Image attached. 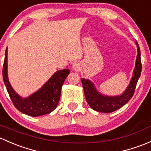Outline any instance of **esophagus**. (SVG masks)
I'll return each mask as SVG.
<instances>
[{"label":"esophagus","mask_w":151,"mask_h":151,"mask_svg":"<svg viewBox=\"0 0 151 151\" xmlns=\"http://www.w3.org/2000/svg\"><path fill=\"white\" fill-rule=\"evenodd\" d=\"M73 68L74 70L79 71L81 70V67L80 63L76 62V63H75L73 65Z\"/></svg>","instance_id":"obj_1"}]
</instances>
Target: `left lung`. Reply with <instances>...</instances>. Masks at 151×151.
I'll list each match as a JSON object with an SVG mask.
<instances>
[{
  "mask_svg": "<svg viewBox=\"0 0 151 151\" xmlns=\"http://www.w3.org/2000/svg\"><path fill=\"white\" fill-rule=\"evenodd\" d=\"M137 47V56L133 76L126 91L122 94L115 97H108L98 92L94 85L88 79L81 78L84 94L88 105L93 110L102 113H111L119 109L129 101L133 97L138 79L142 71V63L140 58V49L136 42Z\"/></svg>",
  "mask_w": 151,
  "mask_h": 151,
  "instance_id": "8db88e82",
  "label": "left lung"
}]
</instances>
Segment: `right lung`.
I'll list each match as a JSON object with an SVG mask.
<instances>
[{
	"label": "right lung",
	"mask_w": 151,
	"mask_h": 151,
	"mask_svg": "<svg viewBox=\"0 0 151 151\" xmlns=\"http://www.w3.org/2000/svg\"><path fill=\"white\" fill-rule=\"evenodd\" d=\"M7 52L6 48L3 66V78L9 97L15 108L22 113L32 117L48 114L52 112L58 105L61 95L62 86L67 76L69 75L70 70L64 69L57 71L36 92L27 98H22L15 92L9 81Z\"/></svg>",
	"instance_id": "add662e5"
}]
</instances>
